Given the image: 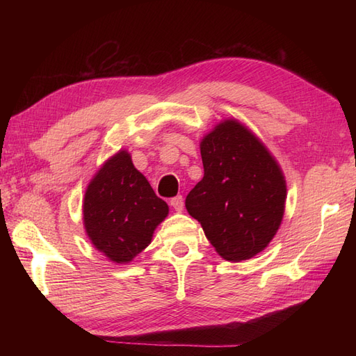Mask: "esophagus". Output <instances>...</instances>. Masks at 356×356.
I'll return each instance as SVG.
<instances>
[{
    "label": "esophagus",
    "instance_id": "1",
    "mask_svg": "<svg viewBox=\"0 0 356 356\" xmlns=\"http://www.w3.org/2000/svg\"><path fill=\"white\" fill-rule=\"evenodd\" d=\"M170 207L174 208L175 211H182V208H184V199H182V196H175L170 199Z\"/></svg>",
    "mask_w": 356,
    "mask_h": 356
}]
</instances>
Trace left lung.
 Returning <instances> with one entry per match:
<instances>
[{
    "label": "left lung",
    "instance_id": "8db88e82",
    "mask_svg": "<svg viewBox=\"0 0 356 356\" xmlns=\"http://www.w3.org/2000/svg\"><path fill=\"white\" fill-rule=\"evenodd\" d=\"M204 175L186 208L229 261L254 257L281 225L286 186L275 159L236 120H225L200 144Z\"/></svg>",
    "mask_w": 356,
    "mask_h": 356
}]
</instances>
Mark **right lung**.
Segmentation results:
<instances>
[{
  "label": "right lung",
  "instance_id": "obj_1",
  "mask_svg": "<svg viewBox=\"0 0 356 356\" xmlns=\"http://www.w3.org/2000/svg\"><path fill=\"white\" fill-rule=\"evenodd\" d=\"M168 204L156 196L126 152L101 168L84 195L83 218L96 250L115 263L132 261L152 242Z\"/></svg>",
  "mask_w": 356,
  "mask_h": 356
}]
</instances>
